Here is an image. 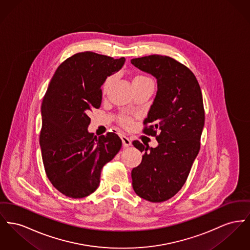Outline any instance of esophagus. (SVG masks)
Returning a JSON list of instances; mask_svg holds the SVG:
<instances>
[{"instance_id": "1", "label": "esophagus", "mask_w": 250, "mask_h": 250, "mask_svg": "<svg viewBox=\"0 0 250 250\" xmlns=\"http://www.w3.org/2000/svg\"><path fill=\"white\" fill-rule=\"evenodd\" d=\"M122 142H123V146L125 147H128L131 146V141L126 136H122Z\"/></svg>"}]
</instances>
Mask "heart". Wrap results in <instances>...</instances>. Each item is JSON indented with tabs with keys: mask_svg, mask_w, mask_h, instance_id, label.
<instances>
[{
	"mask_svg": "<svg viewBox=\"0 0 250 250\" xmlns=\"http://www.w3.org/2000/svg\"><path fill=\"white\" fill-rule=\"evenodd\" d=\"M112 79H113V76L112 75H109L107 76L104 81L103 85H102V89H103L104 92L106 91V89L109 87L110 83L112 82ZM146 80H150L149 77L145 76V75H137L133 78L132 82H136V81H146ZM121 124L124 125V126H130L132 122L131 120L128 117H122L121 118Z\"/></svg>",
	"mask_w": 250,
	"mask_h": 250,
	"instance_id": "1",
	"label": "heart"
}]
</instances>
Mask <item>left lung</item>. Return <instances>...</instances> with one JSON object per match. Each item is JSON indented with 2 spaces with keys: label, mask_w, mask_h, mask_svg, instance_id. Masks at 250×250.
<instances>
[{
  "label": "left lung",
  "mask_w": 250,
  "mask_h": 250,
  "mask_svg": "<svg viewBox=\"0 0 250 250\" xmlns=\"http://www.w3.org/2000/svg\"><path fill=\"white\" fill-rule=\"evenodd\" d=\"M131 63L157 78L158 91L143 132L159 143L149 148L133 142L145 152L131 172L133 189L150 202H163L182 188L199 152L205 122L202 92L191 70L170 57L152 55L131 59Z\"/></svg>",
  "instance_id": "8db88e82"
}]
</instances>
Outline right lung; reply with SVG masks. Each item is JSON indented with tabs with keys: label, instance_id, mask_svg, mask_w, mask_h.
Instances as JSON below:
<instances>
[{
	"label": "right lung",
	"instance_id": "add662e5",
	"mask_svg": "<svg viewBox=\"0 0 250 250\" xmlns=\"http://www.w3.org/2000/svg\"><path fill=\"white\" fill-rule=\"evenodd\" d=\"M125 61L92 52L77 53L59 65L47 88L40 134L42 161L53 186L68 197L83 198L95 191L104 165L122 147L117 134L97 138L88 132V113L101 105L104 79Z\"/></svg>",
	"mask_w": 250,
	"mask_h": 250
}]
</instances>
